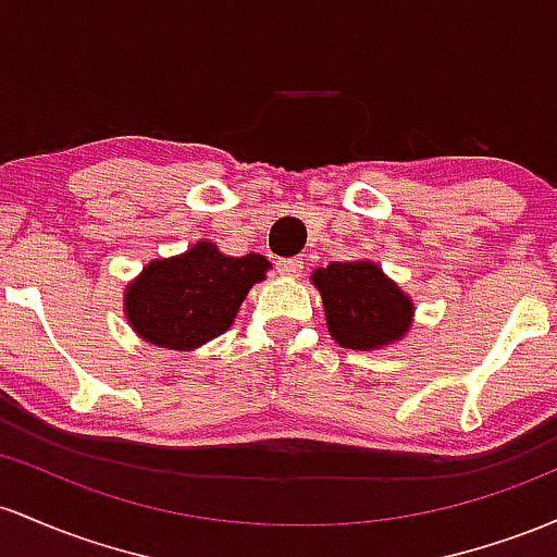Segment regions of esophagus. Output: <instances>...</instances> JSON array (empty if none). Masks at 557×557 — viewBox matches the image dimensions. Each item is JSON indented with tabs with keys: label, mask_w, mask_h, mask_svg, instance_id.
<instances>
[{
	"label": "esophagus",
	"mask_w": 557,
	"mask_h": 557,
	"mask_svg": "<svg viewBox=\"0 0 557 557\" xmlns=\"http://www.w3.org/2000/svg\"><path fill=\"white\" fill-rule=\"evenodd\" d=\"M276 271L286 278H297L302 273V260L299 258H281L276 260Z\"/></svg>",
	"instance_id": "esophagus-1"
}]
</instances>
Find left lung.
I'll return each instance as SVG.
<instances>
[{
	"label": "left lung",
	"mask_w": 557,
	"mask_h": 557,
	"mask_svg": "<svg viewBox=\"0 0 557 557\" xmlns=\"http://www.w3.org/2000/svg\"><path fill=\"white\" fill-rule=\"evenodd\" d=\"M329 334L347 349H376L399 342L413 323V299L371 260L329 262L312 271Z\"/></svg>",
	"instance_id": "left-lung-1"
}]
</instances>
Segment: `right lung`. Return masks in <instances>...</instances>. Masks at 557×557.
I'll return each instance as SVG.
<instances>
[{
    "instance_id": "add662e5",
    "label": "right lung",
    "mask_w": 557,
    "mask_h": 557,
    "mask_svg": "<svg viewBox=\"0 0 557 557\" xmlns=\"http://www.w3.org/2000/svg\"><path fill=\"white\" fill-rule=\"evenodd\" d=\"M271 268L262 255L228 258L212 242L152 260L126 286V318L149 345L191 352L231 329L239 305Z\"/></svg>"
}]
</instances>
